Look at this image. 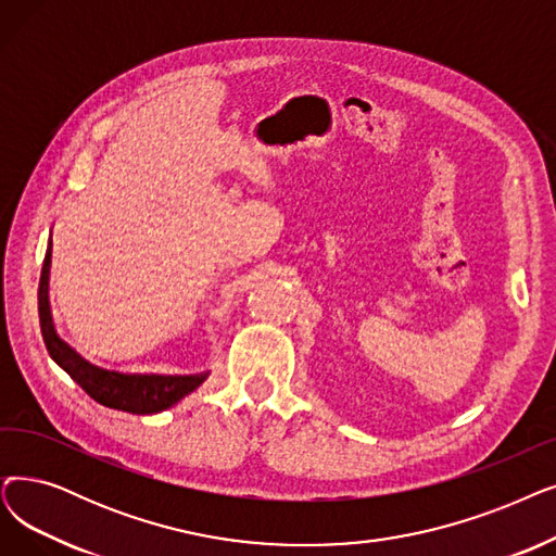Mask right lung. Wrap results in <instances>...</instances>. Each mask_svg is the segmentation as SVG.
Instances as JSON below:
<instances>
[{
    "label": "right lung",
    "instance_id": "right-lung-1",
    "mask_svg": "<svg viewBox=\"0 0 556 556\" xmlns=\"http://www.w3.org/2000/svg\"><path fill=\"white\" fill-rule=\"evenodd\" d=\"M50 265H52V238L47 248L40 288H38V313L40 331L50 356L56 366L63 368L81 389L94 400L117 412H127L136 416L161 414L165 408L175 406L192 391H198L211 370L204 372H119L90 364L75 348L67 345L56 333L52 308H50Z\"/></svg>",
    "mask_w": 556,
    "mask_h": 556
}]
</instances>
